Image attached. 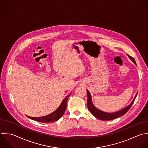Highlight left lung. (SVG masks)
Instances as JSON below:
<instances>
[{"mask_svg":"<svg viewBox=\"0 0 148 148\" xmlns=\"http://www.w3.org/2000/svg\"><path fill=\"white\" fill-rule=\"evenodd\" d=\"M129 58H130V60L135 64H136L135 63V60L134 59L133 57L130 56L129 55H128ZM87 107H88V109H89V110L91 112V113L92 114V115H94L96 118L99 119V120H113V119H115L120 116H121L123 115H124L129 109L130 108H131V106H132V103H134L135 99V98L137 95V93L135 95V97L134 98V99H133V101H132V102L131 103L130 105H129L128 106H127V107H125V108L123 109L122 110H119L117 112H114V113H106V112H103L101 110H98V109H97L96 108H95L93 105V104L91 103V95L90 94V92H88V90H87Z\"/></svg>","mask_w":148,"mask_h":148,"instance_id":"obj_1","label":"left lung"}]
</instances>
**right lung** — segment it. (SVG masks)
Returning a JSON list of instances; mask_svg holds the SVG:
<instances>
[{
    "instance_id": "1",
    "label": "right lung",
    "mask_w": 148,
    "mask_h": 148,
    "mask_svg": "<svg viewBox=\"0 0 148 148\" xmlns=\"http://www.w3.org/2000/svg\"><path fill=\"white\" fill-rule=\"evenodd\" d=\"M69 97V95H68L62 101L61 104L58 107V108L50 114H48L47 116H43V117H32L30 116H28V117L32 120H34L39 122H42V123H50V122H54V121H57L63 116V114H64L66 110L67 100Z\"/></svg>"
}]
</instances>
